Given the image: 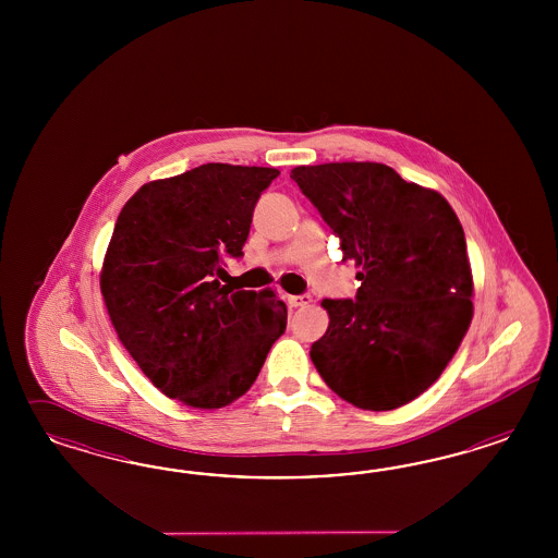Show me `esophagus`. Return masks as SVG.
Segmentation results:
<instances>
[{"mask_svg":"<svg viewBox=\"0 0 558 558\" xmlns=\"http://www.w3.org/2000/svg\"><path fill=\"white\" fill-rule=\"evenodd\" d=\"M288 304L290 306H306V304L313 303V299L308 296V294H299V296H292V294H288L287 296Z\"/></svg>","mask_w":558,"mask_h":558,"instance_id":"34e87169","label":"esophagus"}]
</instances>
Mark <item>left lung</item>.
Segmentation results:
<instances>
[{
  "mask_svg": "<svg viewBox=\"0 0 558 558\" xmlns=\"http://www.w3.org/2000/svg\"><path fill=\"white\" fill-rule=\"evenodd\" d=\"M290 178L354 259L352 299H323L329 327L311 348L343 401L390 411L429 389L473 319V271L457 213L432 187L372 161L299 166Z\"/></svg>",
  "mask_w": 558,
  "mask_h": 558,
  "instance_id": "1",
  "label": "left lung"
}]
</instances>
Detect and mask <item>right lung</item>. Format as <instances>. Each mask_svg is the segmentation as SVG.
<instances>
[{
	"label": "right lung",
	"instance_id": "1",
	"mask_svg": "<svg viewBox=\"0 0 558 558\" xmlns=\"http://www.w3.org/2000/svg\"><path fill=\"white\" fill-rule=\"evenodd\" d=\"M280 171L206 163L138 187L104 255L100 290L120 343L169 399L220 409L254 385L287 304L266 290L222 287L255 203Z\"/></svg>",
	"mask_w": 558,
	"mask_h": 558
}]
</instances>
